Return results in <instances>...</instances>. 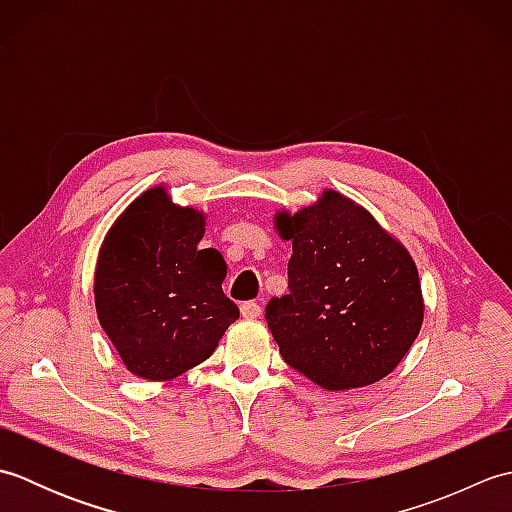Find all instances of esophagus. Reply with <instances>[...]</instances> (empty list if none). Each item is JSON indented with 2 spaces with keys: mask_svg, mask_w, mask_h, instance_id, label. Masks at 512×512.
<instances>
[{
  "mask_svg": "<svg viewBox=\"0 0 512 512\" xmlns=\"http://www.w3.org/2000/svg\"><path fill=\"white\" fill-rule=\"evenodd\" d=\"M239 312H242L244 319H257V317H262V308H259V303H255V301L242 303V308H239Z\"/></svg>",
  "mask_w": 512,
  "mask_h": 512,
  "instance_id": "obj_1",
  "label": "esophagus"
}]
</instances>
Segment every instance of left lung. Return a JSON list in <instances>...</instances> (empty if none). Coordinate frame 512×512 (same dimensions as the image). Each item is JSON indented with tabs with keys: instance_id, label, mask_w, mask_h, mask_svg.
I'll list each match as a JSON object with an SVG mask.
<instances>
[{
	"instance_id": "8db88e82",
	"label": "left lung",
	"mask_w": 512,
	"mask_h": 512,
	"mask_svg": "<svg viewBox=\"0 0 512 512\" xmlns=\"http://www.w3.org/2000/svg\"><path fill=\"white\" fill-rule=\"evenodd\" d=\"M275 228L292 242L290 292L266 306L284 361L330 391L374 385L394 372L424 319L405 244L334 189L297 213L277 211Z\"/></svg>"
}]
</instances>
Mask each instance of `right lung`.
I'll return each instance as SVG.
<instances>
[{
    "label": "right lung",
    "instance_id": "obj_1",
    "mask_svg": "<svg viewBox=\"0 0 512 512\" xmlns=\"http://www.w3.org/2000/svg\"><path fill=\"white\" fill-rule=\"evenodd\" d=\"M206 213L171 200L165 184L116 217L94 268L96 317L123 365L167 383L204 363L239 317L224 295V257L198 248Z\"/></svg>",
    "mask_w": 512,
    "mask_h": 512
}]
</instances>
